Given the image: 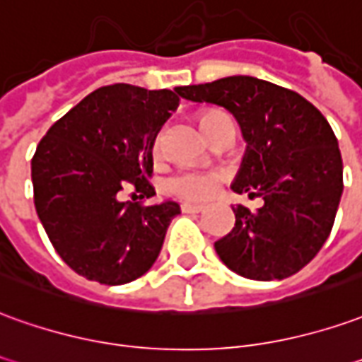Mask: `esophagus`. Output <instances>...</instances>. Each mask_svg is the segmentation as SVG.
Here are the masks:
<instances>
[{"label":"esophagus","mask_w":362,"mask_h":362,"mask_svg":"<svg viewBox=\"0 0 362 362\" xmlns=\"http://www.w3.org/2000/svg\"><path fill=\"white\" fill-rule=\"evenodd\" d=\"M206 209V206H202V204H192V202H184L182 204V211L184 214H202Z\"/></svg>","instance_id":"1"}]
</instances>
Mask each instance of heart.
Instances as JSON below:
<instances>
[{"instance_id":"1","label":"heart","mask_w":362,"mask_h":362,"mask_svg":"<svg viewBox=\"0 0 362 362\" xmlns=\"http://www.w3.org/2000/svg\"><path fill=\"white\" fill-rule=\"evenodd\" d=\"M206 115H209V113H206ZM158 146H160V141H156V148ZM221 180H223V174L217 173V170H209V173H202V170H180V173L173 174L166 180L164 188H166V192H170L174 196H180V198L207 199L216 194Z\"/></svg>"}]
</instances>
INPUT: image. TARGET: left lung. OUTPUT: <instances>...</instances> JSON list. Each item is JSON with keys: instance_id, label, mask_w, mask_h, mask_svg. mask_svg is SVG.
<instances>
[{"instance_id": "8db88e82", "label": "left lung", "mask_w": 362, "mask_h": 362, "mask_svg": "<svg viewBox=\"0 0 362 362\" xmlns=\"http://www.w3.org/2000/svg\"><path fill=\"white\" fill-rule=\"evenodd\" d=\"M180 93L233 113L247 151L231 188L264 199L257 214L233 207L235 227L216 241L219 259L251 280H282L304 269L327 241L343 194L339 145L322 111L252 76L184 86Z\"/></svg>"}]
</instances>
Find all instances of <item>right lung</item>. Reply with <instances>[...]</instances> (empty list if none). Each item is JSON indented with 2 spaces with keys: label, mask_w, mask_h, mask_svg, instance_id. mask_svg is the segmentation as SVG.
<instances>
[{
  "label": "right lung",
  "mask_w": 362,
  "mask_h": 362,
  "mask_svg": "<svg viewBox=\"0 0 362 362\" xmlns=\"http://www.w3.org/2000/svg\"><path fill=\"white\" fill-rule=\"evenodd\" d=\"M180 98V88L103 86L40 139L31 160L37 216L60 259L88 280L117 286L155 264L180 206L121 194L155 196L153 146Z\"/></svg>",
  "instance_id": "1"
}]
</instances>
